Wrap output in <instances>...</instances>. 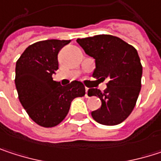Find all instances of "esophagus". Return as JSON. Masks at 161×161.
<instances>
[{
  "label": "esophagus",
  "mask_w": 161,
  "mask_h": 161,
  "mask_svg": "<svg viewBox=\"0 0 161 161\" xmlns=\"http://www.w3.org/2000/svg\"><path fill=\"white\" fill-rule=\"evenodd\" d=\"M87 91H88V87H86V97L87 98L88 95H87Z\"/></svg>",
  "instance_id": "obj_1"
}]
</instances>
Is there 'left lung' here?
<instances>
[{
  "label": "left lung",
  "mask_w": 161,
  "mask_h": 161,
  "mask_svg": "<svg viewBox=\"0 0 161 161\" xmlns=\"http://www.w3.org/2000/svg\"><path fill=\"white\" fill-rule=\"evenodd\" d=\"M86 54L95 58L92 76L104 80L107 87L102 92L89 88L88 96H97L102 106L91 112L95 121L106 126L123 122L132 112L140 90L143 67L137 50L118 37L101 34L77 39Z\"/></svg>",
  "instance_id": "8db88e82"
}]
</instances>
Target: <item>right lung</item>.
<instances>
[{"label": "right lung", "instance_id": "right-lung-1", "mask_svg": "<svg viewBox=\"0 0 161 161\" xmlns=\"http://www.w3.org/2000/svg\"><path fill=\"white\" fill-rule=\"evenodd\" d=\"M70 42L52 39L34 43L16 61L15 84L18 99L29 116L45 128L58 125L66 117L73 100L86 93L79 81L61 86L52 78L58 69V52Z\"/></svg>", "mask_w": 161, "mask_h": 161}]
</instances>
